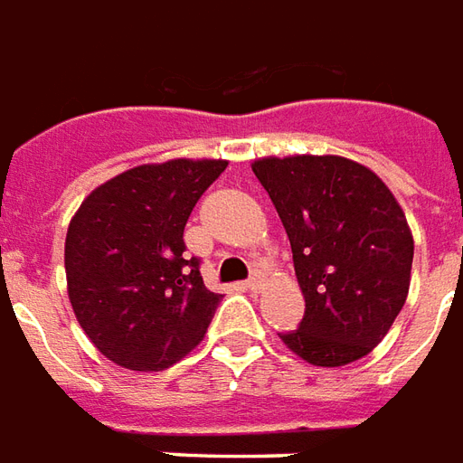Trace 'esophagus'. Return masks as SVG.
I'll return each instance as SVG.
<instances>
[{
	"label": "esophagus",
	"mask_w": 463,
	"mask_h": 463,
	"mask_svg": "<svg viewBox=\"0 0 463 463\" xmlns=\"http://www.w3.org/2000/svg\"><path fill=\"white\" fill-rule=\"evenodd\" d=\"M246 288H249V291H261V288H264V276H261V273H254V276L246 281Z\"/></svg>",
	"instance_id": "esophagus-1"
}]
</instances>
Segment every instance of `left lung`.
I'll list each match as a JSON object with an SVG mask.
<instances>
[{
	"mask_svg": "<svg viewBox=\"0 0 463 463\" xmlns=\"http://www.w3.org/2000/svg\"><path fill=\"white\" fill-rule=\"evenodd\" d=\"M251 170L281 217L306 298L301 326L279 333L283 345L318 367L373 353L410 293L414 239L400 202L340 155L261 157Z\"/></svg>",
	"mask_w": 463,
	"mask_h": 463,
	"instance_id": "8db88e82",
	"label": "left lung"
}]
</instances>
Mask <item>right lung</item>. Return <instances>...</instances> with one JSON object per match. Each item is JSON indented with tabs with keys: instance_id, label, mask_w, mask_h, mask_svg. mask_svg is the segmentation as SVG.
I'll use <instances>...</instances> for the list:
<instances>
[{
	"instance_id": "1",
	"label": "right lung",
	"mask_w": 463,
	"mask_h": 463,
	"mask_svg": "<svg viewBox=\"0 0 463 463\" xmlns=\"http://www.w3.org/2000/svg\"><path fill=\"white\" fill-rule=\"evenodd\" d=\"M227 160L137 165L80 202L66 232L69 301L90 343L116 365L157 373L207 333L222 293L184 259V224Z\"/></svg>"
}]
</instances>
